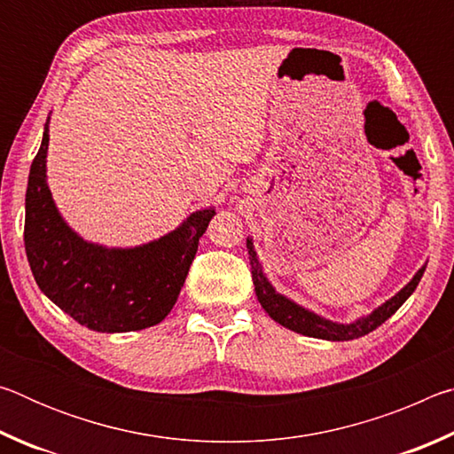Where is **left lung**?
<instances>
[{
    "label": "left lung",
    "instance_id": "obj_1",
    "mask_svg": "<svg viewBox=\"0 0 454 454\" xmlns=\"http://www.w3.org/2000/svg\"><path fill=\"white\" fill-rule=\"evenodd\" d=\"M246 248H248L250 256V272H252V282H254V292L258 296V302L262 304V309L268 312V317L278 322L284 328L294 330L298 334L310 336V338H320V340H333V342H344V340H355V338L364 336L372 333L374 328H379L384 320H388L393 314L401 309L406 302L414 290H417L419 282L425 274L427 264H422L417 274L412 276L409 284L396 292L395 296H390L387 302H382L379 309L372 312L364 314L352 322H334L330 318L320 317V314L304 309L302 304L292 301V298L280 294L272 286V282L268 280L264 274V268L260 264L258 254L254 250V242L252 238H246Z\"/></svg>",
    "mask_w": 454,
    "mask_h": 454
}]
</instances>
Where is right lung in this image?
<instances>
[{
  "label": "right lung",
  "instance_id": "add662e5",
  "mask_svg": "<svg viewBox=\"0 0 454 454\" xmlns=\"http://www.w3.org/2000/svg\"><path fill=\"white\" fill-rule=\"evenodd\" d=\"M50 118L26 192V254L37 286L82 326L132 333L162 322L186 282L198 242L216 208L192 212L172 232L140 246L83 240L61 216L48 186Z\"/></svg>",
  "mask_w": 454,
  "mask_h": 454
}]
</instances>
